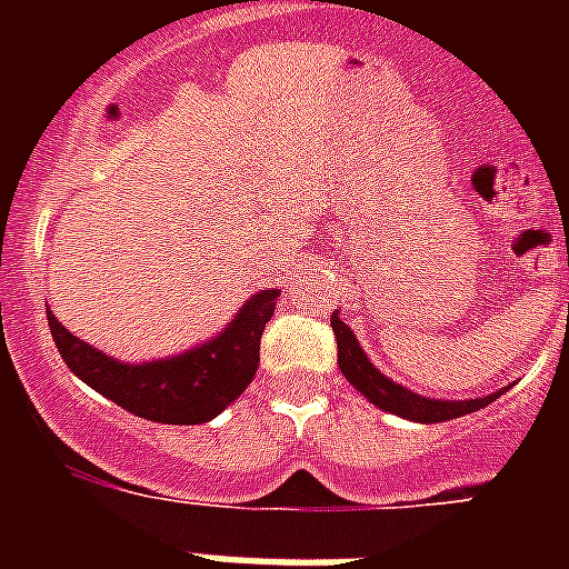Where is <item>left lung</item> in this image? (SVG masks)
<instances>
[{
	"label": "left lung",
	"mask_w": 569,
	"mask_h": 569,
	"mask_svg": "<svg viewBox=\"0 0 569 569\" xmlns=\"http://www.w3.org/2000/svg\"><path fill=\"white\" fill-rule=\"evenodd\" d=\"M330 325H333V337H337V363L342 375H346V380H351L357 392H363L372 405H378L387 413H396L401 419H410V422H446V419L476 413V410H481V407H487L490 401L502 396V389L493 392V396L458 398V401L416 396L413 389L401 387V383L389 380L387 375H380L375 369L372 360L363 355V348L357 342L355 330L339 319V312L330 316Z\"/></svg>",
	"instance_id": "obj_1"
}]
</instances>
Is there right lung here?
<instances>
[{"label": "right lung", "mask_w": 569, "mask_h": 569, "mask_svg": "<svg viewBox=\"0 0 569 569\" xmlns=\"http://www.w3.org/2000/svg\"><path fill=\"white\" fill-rule=\"evenodd\" d=\"M280 289H262L203 346L150 363H120L73 337L47 310L49 330L67 369L129 413L164 425H200L244 392L259 366V339L274 316Z\"/></svg>", "instance_id": "1"}]
</instances>
